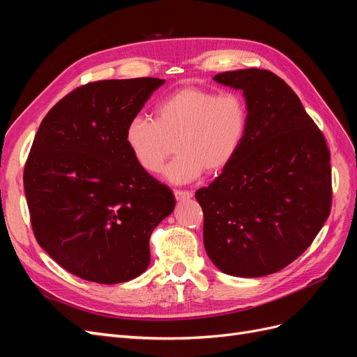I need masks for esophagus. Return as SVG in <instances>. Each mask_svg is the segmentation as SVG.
Listing matches in <instances>:
<instances>
[{
	"instance_id": "obj_1",
	"label": "esophagus",
	"mask_w": 357,
	"mask_h": 357,
	"mask_svg": "<svg viewBox=\"0 0 357 357\" xmlns=\"http://www.w3.org/2000/svg\"><path fill=\"white\" fill-rule=\"evenodd\" d=\"M174 197L176 199L181 201V199H190L193 197V193L190 190H180V189H176L174 190Z\"/></svg>"
}]
</instances>
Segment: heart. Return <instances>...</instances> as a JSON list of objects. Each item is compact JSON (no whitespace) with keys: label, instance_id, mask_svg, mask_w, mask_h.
Listing matches in <instances>:
<instances>
[{"label":"heart","instance_id":"obj_1","mask_svg":"<svg viewBox=\"0 0 357 357\" xmlns=\"http://www.w3.org/2000/svg\"><path fill=\"white\" fill-rule=\"evenodd\" d=\"M250 110L243 95L183 86L156 107V119L134 116L125 128V144L135 164L156 174L174 153L165 169L174 183H188L228 168L244 144ZM176 147H174V143Z\"/></svg>","mask_w":357,"mask_h":357}]
</instances>
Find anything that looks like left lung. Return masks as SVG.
<instances>
[{
    "instance_id": "8db88e82",
    "label": "left lung",
    "mask_w": 357,
    "mask_h": 357,
    "mask_svg": "<svg viewBox=\"0 0 357 357\" xmlns=\"http://www.w3.org/2000/svg\"><path fill=\"white\" fill-rule=\"evenodd\" d=\"M214 80L243 91L250 123L232 164L195 193L205 250L225 274H273L304 253L328 219L329 147L277 74L247 68L220 73Z\"/></svg>"
}]
</instances>
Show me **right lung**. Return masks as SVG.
<instances>
[{
    "label": "right lung",
    "mask_w": 357,
    "mask_h": 357,
    "mask_svg": "<svg viewBox=\"0 0 357 357\" xmlns=\"http://www.w3.org/2000/svg\"><path fill=\"white\" fill-rule=\"evenodd\" d=\"M164 80H100L52 107L24 169L32 232L45 252L88 282H129L150 264L149 238L176 199L139 168L125 128Z\"/></svg>",
    "instance_id": "add662e5"
}]
</instances>
